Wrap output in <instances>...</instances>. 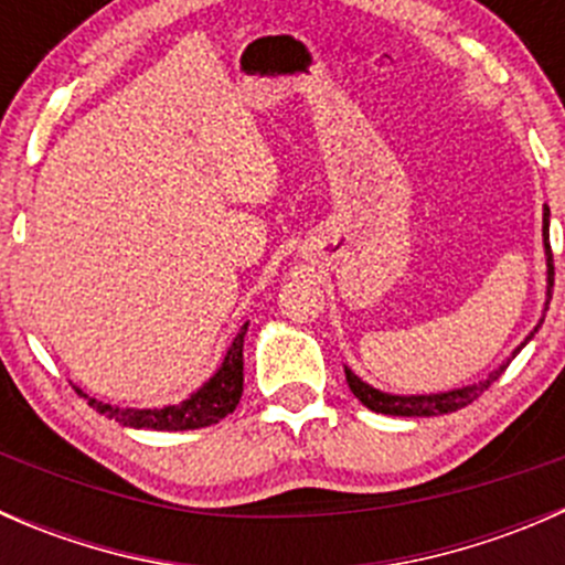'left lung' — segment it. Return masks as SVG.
<instances>
[{
    "instance_id": "1",
    "label": "left lung",
    "mask_w": 565,
    "mask_h": 565,
    "mask_svg": "<svg viewBox=\"0 0 565 565\" xmlns=\"http://www.w3.org/2000/svg\"><path fill=\"white\" fill-rule=\"evenodd\" d=\"M544 248H546V306H550L552 287H555V265H552V248H550V207H544ZM546 306H544V309H546ZM541 322H544V319H541ZM541 322L535 324L533 333L541 328ZM533 333L527 335L525 344L530 339H533ZM525 344H522V347H525ZM522 347H520V350H522ZM520 350H516V352H520ZM516 352H514V355H516ZM514 355H511V358H514ZM505 366H509V363H503L498 372H492L487 380H481L478 385H467V388L446 391V393H429V396H396V393H383V391L372 388L369 383H363L361 377H355L350 369H344V374H347V385H350V391L355 393L358 402L366 404V407L374 409V413L402 415V418H429V415L457 413V409L476 402V398L481 396V393L487 391L489 385H492L494 380H498L500 374L505 372Z\"/></svg>"
}]
</instances>
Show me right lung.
I'll return each mask as SVG.
<instances>
[{
	"label": "right lung",
	"instance_id": "obj_1",
	"mask_svg": "<svg viewBox=\"0 0 565 565\" xmlns=\"http://www.w3.org/2000/svg\"><path fill=\"white\" fill-rule=\"evenodd\" d=\"M246 330L248 322L243 324L241 333L235 335L232 347L226 350V358L218 366V372L196 393H191L185 402L169 404V407L161 409H122L98 402V398H89V407L98 409L106 418H114L117 424L130 426V429L185 431L218 424L221 418H226L237 407V402L243 396V339H246Z\"/></svg>",
	"mask_w": 565,
	"mask_h": 565
}]
</instances>
